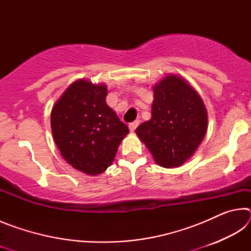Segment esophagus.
Here are the masks:
<instances>
[{"label":"esophagus","mask_w":251,"mask_h":251,"mask_svg":"<svg viewBox=\"0 0 251 251\" xmlns=\"http://www.w3.org/2000/svg\"><path fill=\"white\" fill-rule=\"evenodd\" d=\"M138 124H139V121H134V122H131L130 124H129V129H130V131H134L136 128H137Z\"/></svg>","instance_id":"esophagus-1"}]
</instances>
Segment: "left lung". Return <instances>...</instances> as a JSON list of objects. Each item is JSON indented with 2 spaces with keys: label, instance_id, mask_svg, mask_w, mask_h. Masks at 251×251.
Segmentation results:
<instances>
[{
  "label": "left lung",
  "instance_id": "8db88e82",
  "mask_svg": "<svg viewBox=\"0 0 251 251\" xmlns=\"http://www.w3.org/2000/svg\"><path fill=\"white\" fill-rule=\"evenodd\" d=\"M207 130L202 100L184 78L168 75L154 86L151 118L136 128L155 161L178 167L192 157Z\"/></svg>",
  "mask_w": 251,
  "mask_h": 251
}]
</instances>
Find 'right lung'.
<instances>
[{"instance_id": "obj_1", "label": "right lung", "mask_w": 251, "mask_h": 251, "mask_svg": "<svg viewBox=\"0 0 251 251\" xmlns=\"http://www.w3.org/2000/svg\"><path fill=\"white\" fill-rule=\"evenodd\" d=\"M107 87L76 80L63 93L50 114L54 142L77 171L99 175L110 165L122 139L129 133L106 104Z\"/></svg>"}]
</instances>
